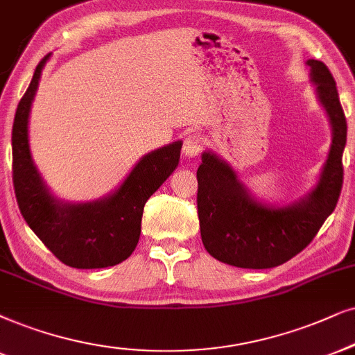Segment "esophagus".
Here are the masks:
<instances>
[{
  "mask_svg": "<svg viewBox=\"0 0 355 355\" xmlns=\"http://www.w3.org/2000/svg\"><path fill=\"white\" fill-rule=\"evenodd\" d=\"M203 149V137L198 132L188 134L183 141V155L185 157H196Z\"/></svg>",
  "mask_w": 355,
  "mask_h": 355,
  "instance_id": "34e87169",
  "label": "esophagus"
}]
</instances>
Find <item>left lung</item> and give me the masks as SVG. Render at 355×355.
Listing matches in <instances>:
<instances>
[{
    "label": "left lung",
    "instance_id": "obj_1",
    "mask_svg": "<svg viewBox=\"0 0 355 355\" xmlns=\"http://www.w3.org/2000/svg\"><path fill=\"white\" fill-rule=\"evenodd\" d=\"M311 82L333 128V144L320 182L311 193L288 206L257 201L227 162L203 152L198 178L201 241L219 262L241 268H272L302 252L338 205L343 188V152L347 123L338 88L327 67L309 58Z\"/></svg>",
    "mask_w": 355,
    "mask_h": 355
}]
</instances>
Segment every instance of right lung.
<instances>
[{
	"label": "right lung",
	"instance_id": "obj_1",
	"mask_svg": "<svg viewBox=\"0 0 355 355\" xmlns=\"http://www.w3.org/2000/svg\"><path fill=\"white\" fill-rule=\"evenodd\" d=\"M51 53L35 67L12 124V183L22 218L46 248L73 268H105L134 252L146 201L167 180L180 160L182 141L142 157L121 187L89 203H65L51 195L29 149V113L40 75Z\"/></svg>",
	"mask_w": 355,
	"mask_h": 355
}]
</instances>
